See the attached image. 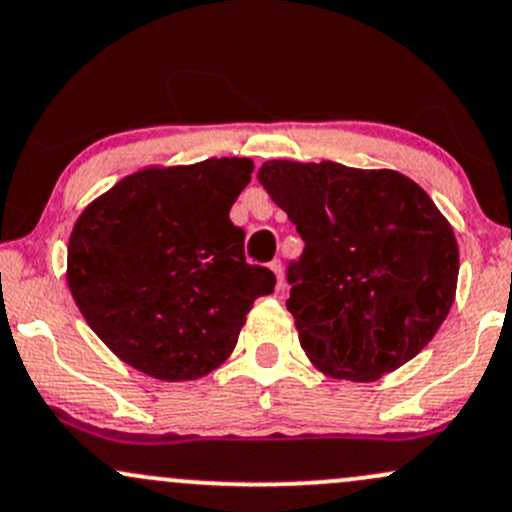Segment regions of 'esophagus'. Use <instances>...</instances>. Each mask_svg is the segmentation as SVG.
Returning <instances> with one entry per match:
<instances>
[{
  "label": "esophagus",
  "instance_id": "obj_1",
  "mask_svg": "<svg viewBox=\"0 0 512 512\" xmlns=\"http://www.w3.org/2000/svg\"><path fill=\"white\" fill-rule=\"evenodd\" d=\"M269 269H272L274 274H277V284L282 286V262L279 260H274V262H269Z\"/></svg>",
  "mask_w": 512,
  "mask_h": 512
}]
</instances>
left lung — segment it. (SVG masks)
I'll list each match as a JSON object with an SVG mask.
<instances>
[{"mask_svg": "<svg viewBox=\"0 0 512 512\" xmlns=\"http://www.w3.org/2000/svg\"><path fill=\"white\" fill-rule=\"evenodd\" d=\"M257 179L303 240L286 265V308L320 372L374 381L435 338L454 301L459 250L413 179L330 160H272Z\"/></svg>", "mask_w": 512, "mask_h": 512, "instance_id": "left-lung-1", "label": "left lung"}]
</instances>
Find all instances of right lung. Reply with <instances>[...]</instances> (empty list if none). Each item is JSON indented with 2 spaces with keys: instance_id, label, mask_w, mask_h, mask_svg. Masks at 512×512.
I'll use <instances>...</instances> for the list:
<instances>
[{
  "instance_id": "right-lung-1",
  "label": "right lung",
  "mask_w": 512,
  "mask_h": 512,
  "mask_svg": "<svg viewBox=\"0 0 512 512\" xmlns=\"http://www.w3.org/2000/svg\"><path fill=\"white\" fill-rule=\"evenodd\" d=\"M252 162L211 157L143 170L87 206L67 245V284L111 352L165 381L223 364L272 269L245 260L228 218Z\"/></svg>"
}]
</instances>
